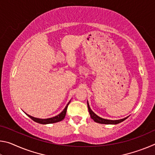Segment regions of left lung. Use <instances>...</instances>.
<instances>
[{"instance_id":"1","label":"left lung","mask_w":155,"mask_h":155,"mask_svg":"<svg viewBox=\"0 0 155 155\" xmlns=\"http://www.w3.org/2000/svg\"><path fill=\"white\" fill-rule=\"evenodd\" d=\"M87 107H88V110H89V113L90 114V117L91 119L94 120V122H96L97 123H100V124H119V123L122 122L125 120L127 118H128V117H124V118L120 119V120H107V119H104L102 118V117H99L98 115H97L95 113H94L92 110L91 109L90 105H89V103L87 101Z\"/></svg>"}]
</instances>
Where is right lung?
<instances>
[{"label":"right lung","instance_id":"add662e5","mask_svg":"<svg viewBox=\"0 0 155 155\" xmlns=\"http://www.w3.org/2000/svg\"><path fill=\"white\" fill-rule=\"evenodd\" d=\"M70 101L67 104V105L65 106V109L63 110V111L60 113L59 114L57 115H55V116L52 117H49V118H46V119H41V118H38V117H35L31 116V115H28L27 114H26V115H28V117H30L31 119H32L33 121H35V122H38L39 124H52V123H56L61 121L64 119V117L65 116V114H66V111H67V108L68 104H70Z\"/></svg>","mask_w":155,"mask_h":155}]
</instances>
